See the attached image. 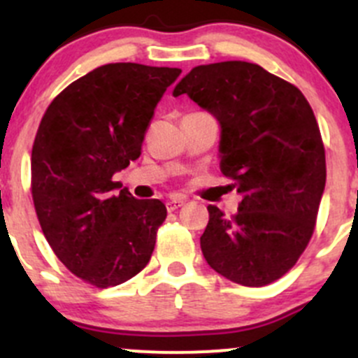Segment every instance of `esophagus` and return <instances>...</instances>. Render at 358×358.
Returning a JSON list of instances; mask_svg holds the SVG:
<instances>
[{
  "label": "esophagus",
  "mask_w": 358,
  "mask_h": 358,
  "mask_svg": "<svg viewBox=\"0 0 358 358\" xmlns=\"http://www.w3.org/2000/svg\"><path fill=\"white\" fill-rule=\"evenodd\" d=\"M185 202H187V197L173 196L171 199H168V202H166V208H168V211H175V209H178L180 206H183Z\"/></svg>",
  "instance_id": "obj_1"
}]
</instances>
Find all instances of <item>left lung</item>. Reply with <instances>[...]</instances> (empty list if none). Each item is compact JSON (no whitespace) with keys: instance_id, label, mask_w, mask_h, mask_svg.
Instances as JSON below:
<instances>
[{"instance_id":"8db88e82","label":"left lung","mask_w":358,"mask_h":358,"mask_svg":"<svg viewBox=\"0 0 358 358\" xmlns=\"http://www.w3.org/2000/svg\"><path fill=\"white\" fill-rule=\"evenodd\" d=\"M220 122V168L243 196L232 218L208 206L201 249L215 272L249 287L294 266L326 187L319 124L291 83L243 60L194 67L173 90Z\"/></svg>"}]
</instances>
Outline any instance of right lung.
<instances>
[{"instance_id": "obj_1", "label": "right lung", "mask_w": 358, "mask_h": 358, "mask_svg": "<svg viewBox=\"0 0 358 358\" xmlns=\"http://www.w3.org/2000/svg\"><path fill=\"white\" fill-rule=\"evenodd\" d=\"M176 67L107 64L67 86L46 109L31 157L32 199L46 241L74 275L96 287L145 268L166 218L112 176L136 161Z\"/></svg>"}]
</instances>
